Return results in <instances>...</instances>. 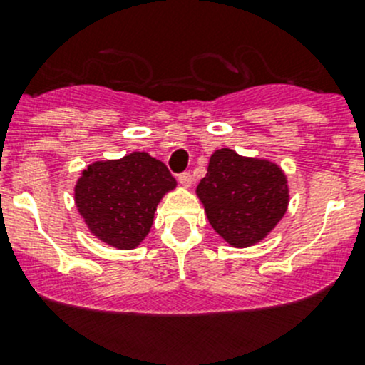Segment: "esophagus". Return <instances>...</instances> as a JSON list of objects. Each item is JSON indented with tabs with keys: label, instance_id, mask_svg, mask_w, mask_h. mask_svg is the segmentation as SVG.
<instances>
[{
	"label": "esophagus",
	"instance_id": "34e87169",
	"mask_svg": "<svg viewBox=\"0 0 365 365\" xmlns=\"http://www.w3.org/2000/svg\"><path fill=\"white\" fill-rule=\"evenodd\" d=\"M178 182L182 183V187L189 189V187H192V176H190V173H182L178 176Z\"/></svg>",
	"mask_w": 365,
	"mask_h": 365
}]
</instances>
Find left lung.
Returning a JSON list of instances; mask_svg holds the SVG:
<instances>
[{"label": "left lung", "mask_w": 365, "mask_h": 365, "mask_svg": "<svg viewBox=\"0 0 365 365\" xmlns=\"http://www.w3.org/2000/svg\"><path fill=\"white\" fill-rule=\"evenodd\" d=\"M208 222L231 247H251L272 233L289 205L281 165L267 159L215 150L196 189Z\"/></svg>", "instance_id": "obj_1"}]
</instances>
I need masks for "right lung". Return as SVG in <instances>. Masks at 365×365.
<instances>
[{"instance_id":"right-lung-1","label":"right lung","mask_w":365,"mask_h":365,"mask_svg":"<svg viewBox=\"0 0 365 365\" xmlns=\"http://www.w3.org/2000/svg\"><path fill=\"white\" fill-rule=\"evenodd\" d=\"M175 189L176 180L164 162L146 152H132L83 169L73 201L95 238L130 251L148 237L157 205Z\"/></svg>"}]
</instances>
